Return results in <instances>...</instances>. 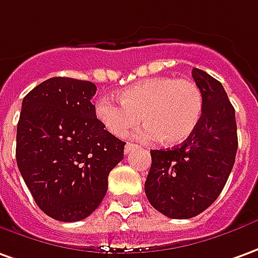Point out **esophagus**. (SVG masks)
Returning <instances> with one entry per match:
<instances>
[{"mask_svg": "<svg viewBox=\"0 0 258 258\" xmlns=\"http://www.w3.org/2000/svg\"><path fill=\"white\" fill-rule=\"evenodd\" d=\"M135 149H138V145H133V143H129V142H127L125 145V150H123V152H125V154H127V153H131L132 150H135Z\"/></svg>", "mask_w": 258, "mask_h": 258, "instance_id": "obj_1", "label": "esophagus"}]
</instances>
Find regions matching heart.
<instances>
[{
    "mask_svg": "<svg viewBox=\"0 0 258 258\" xmlns=\"http://www.w3.org/2000/svg\"><path fill=\"white\" fill-rule=\"evenodd\" d=\"M120 104L101 98L95 115L113 136H125L142 120L146 122L136 136L139 139H160L174 146L185 142L200 123L204 111L202 91L188 78L154 77L139 81L119 94Z\"/></svg>",
    "mask_w": 258,
    "mask_h": 258,
    "instance_id": "1",
    "label": "heart"
}]
</instances>
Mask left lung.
<instances>
[{
  "label": "left lung",
  "instance_id": "1",
  "mask_svg": "<svg viewBox=\"0 0 258 258\" xmlns=\"http://www.w3.org/2000/svg\"><path fill=\"white\" fill-rule=\"evenodd\" d=\"M192 77L204 97L200 123L181 146L150 150L145 182L152 207L173 219L194 218L214 204L237 152L234 108L223 85L200 69H192Z\"/></svg>",
  "mask_w": 258,
  "mask_h": 258
}]
</instances>
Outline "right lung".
<instances>
[{
    "instance_id": "obj_1",
    "label": "right lung",
    "mask_w": 258,
    "mask_h": 258,
    "mask_svg": "<svg viewBox=\"0 0 258 258\" xmlns=\"http://www.w3.org/2000/svg\"><path fill=\"white\" fill-rule=\"evenodd\" d=\"M91 81L53 77L22 101L17 163L37 207L60 222L85 219L99 207L125 142L104 129L91 104Z\"/></svg>"
}]
</instances>
